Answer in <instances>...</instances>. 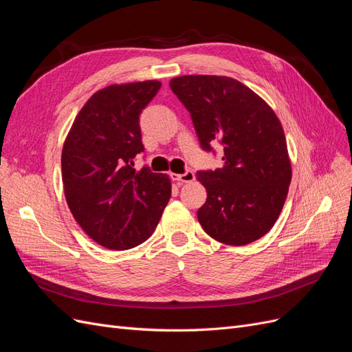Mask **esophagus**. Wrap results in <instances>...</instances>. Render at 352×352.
<instances>
[{"label":"esophagus","mask_w":352,"mask_h":352,"mask_svg":"<svg viewBox=\"0 0 352 352\" xmlns=\"http://www.w3.org/2000/svg\"><path fill=\"white\" fill-rule=\"evenodd\" d=\"M170 177H172L173 180H177V182H192V180L195 179V175H194L192 170H186V172L182 173V175L172 173V175H170Z\"/></svg>","instance_id":"34e87169"}]
</instances>
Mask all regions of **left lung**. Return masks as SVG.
Wrapping results in <instances>:
<instances>
[{
	"mask_svg": "<svg viewBox=\"0 0 352 352\" xmlns=\"http://www.w3.org/2000/svg\"><path fill=\"white\" fill-rule=\"evenodd\" d=\"M170 89L192 119L199 145L223 166L198 170L207 189L198 221L207 235L228 245H247L278 220L291 184V162L282 124L257 94L228 76L190 74L170 80Z\"/></svg>",
	"mask_w": 352,
	"mask_h": 352,
	"instance_id": "1",
	"label": "left lung"
}]
</instances>
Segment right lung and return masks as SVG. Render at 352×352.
Masks as SVG:
<instances>
[{"label": "right lung", "instance_id": "1", "mask_svg": "<svg viewBox=\"0 0 352 352\" xmlns=\"http://www.w3.org/2000/svg\"><path fill=\"white\" fill-rule=\"evenodd\" d=\"M162 83L111 85L83 105L61 154L65 195L79 226L110 250H129L153 235L172 195L168 176L146 164L140 116Z\"/></svg>", "mask_w": 352, "mask_h": 352}]
</instances>
